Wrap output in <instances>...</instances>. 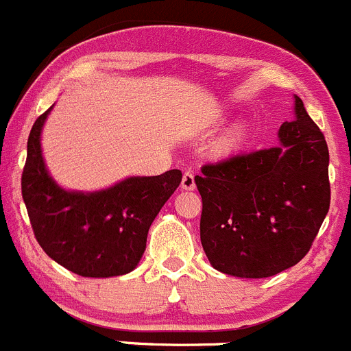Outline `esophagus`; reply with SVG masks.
Here are the masks:
<instances>
[{"mask_svg": "<svg viewBox=\"0 0 351 351\" xmlns=\"http://www.w3.org/2000/svg\"><path fill=\"white\" fill-rule=\"evenodd\" d=\"M180 187L186 191H193L196 187V182H194V174L191 171L184 172L182 176V182H180Z\"/></svg>", "mask_w": 351, "mask_h": 351, "instance_id": "esophagus-1", "label": "esophagus"}]
</instances>
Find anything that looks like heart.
<instances>
[{
    "mask_svg": "<svg viewBox=\"0 0 351 351\" xmlns=\"http://www.w3.org/2000/svg\"><path fill=\"white\" fill-rule=\"evenodd\" d=\"M245 138V128L242 124H237V126L232 128L220 141H218L217 148L220 154H232V152L237 150L242 145Z\"/></svg>",
    "mask_w": 351,
    "mask_h": 351,
    "instance_id": "b5f03b06",
    "label": "heart"
}]
</instances>
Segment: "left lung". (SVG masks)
Masks as SVG:
<instances>
[{"instance_id": "8db88e82", "label": "left lung", "mask_w": 351, "mask_h": 351, "mask_svg": "<svg viewBox=\"0 0 351 351\" xmlns=\"http://www.w3.org/2000/svg\"><path fill=\"white\" fill-rule=\"evenodd\" d=\"M276 147L208 164L194 177L203 199L201 244L215 269L268 278L308 252L329 210L324 134L295 95Z\"/></svg>"}]
</instances>
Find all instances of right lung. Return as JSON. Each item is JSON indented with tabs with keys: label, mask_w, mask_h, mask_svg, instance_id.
Instances as JSON below:
<instances>
[{
	"label": "right lung",
	"mask_w": 351,
	"mask_h": 351,
	"mask_svg": "<svg viewBox=\"0 0 351 351\" xmlns=\"http://www.w3.org/2000/svg\"><path fill=\"white\" fill-rule=\"evenodd\" d=\"M51 106L27 141L22 196L37 242L62 268L86 278L133 271L147 247L152 221L179 187L177 169L160 176L126 177L107 189L68 191L53 179L40 147Z\"/></svg>",
	"instance_id": "1"
}]
</instances>
